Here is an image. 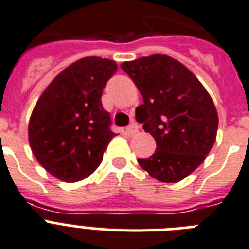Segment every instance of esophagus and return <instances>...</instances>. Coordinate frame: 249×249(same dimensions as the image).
Segmentation results:
<instances>
[{
  "label": "esophagus",
  "mask_w": 249,
  "mask_h": 249,
  "mask_svg": "<svg viewBox=\"0 0 249 249\" xmlns=\"http://www.w3.org/2000/svg\"><path fill=\"white\" fill-rule=\"evenodd\" d=\"M137 131H138V125L135 124V123H131V124L129 125V126H126V129H125V133L128 135L135 134Z\"/></svg>",
  "instance_id": "34e87169"
}]
</instances>
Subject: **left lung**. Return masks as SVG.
Returning <instances> with one entry per match:
<instances>
[{"label": "left lung", "instance_id": "8db88e82", "mask_svg": "<svg viewBox=\"0 0 249 249\" xmlns=\"http://www.w3.org/2000/svg\"><path fill=\"white\" fill-rule=\"evenodd\" d=\"M143 97L135 118L157 148L138 159L142 169L162 183H177L197 169L215 143L219 118L212 98L183 64L152 54L121 64Z\"/></svg>", "mask_w": 249, "mask_h": 249}]
</instances>
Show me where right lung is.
<instances>
[{
    "label": "right lung",
    "instance_id": "add662e5",
    "mask_svg": "<svg viewBox=\"0 0 249 249\" xmlns=\"http://www.w3.org/2000/svg\"><path fill=\"white\" fill-rule=\"evenodd\" d=\"M116 69L108 58H80L52 80L34 107L30 147L38 162L60 180H82L102 162L115 133L101 97Z\"/></svg>",
    "mask_w": 249,
    "mask_h": 249
}]
</instances>
